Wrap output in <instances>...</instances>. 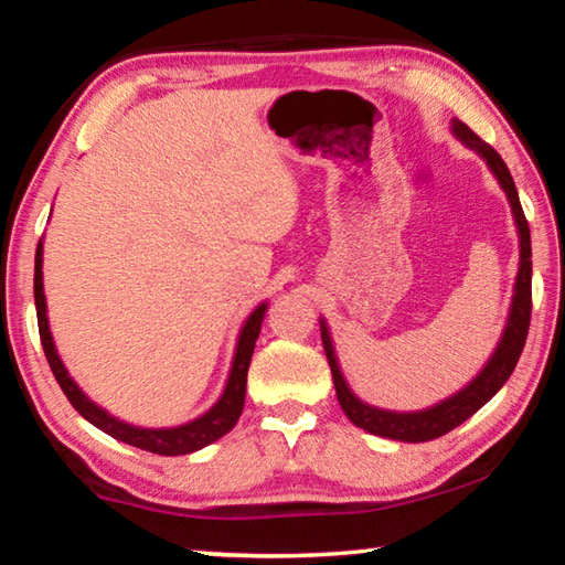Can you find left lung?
I'll return each mask as SVG.
<instances>
[{
  "label": "left lung",
  "instance_id": "1",
  "mask_svg": "<svg viewBox=\"0 0 565 565\" xmlns=\"http://www.w3.org/2000/svg\"><path fill=\"white\" fill-rule=\"evenodd\" d=\"M451 124H454L456 137L461 139L466 147H471L476 154H481L486 164H489V169L493 171V177L499 179L501 189L505 191V196H509L515 226H519V244H521L519 276H515V286H513L509 321H505L503 337L499 341V347H495L493 356L481 369V374H478L471 384L463 386L451 398H446V401H441V404L424 408V411L396 414V411L369 406V404H363L361 398H356V394L349 388L347 379H343V374H341L337 353H333V343H331L329 329H327V321L321 319L323 351H327L333 386H337V396H339L343 414L349 416L353 426L363 428V431H369L374 436H384V438H394V441H408V444L434 441V438L454 431L456 426H461L463 420L471 418L483 404H489V401L499 394V388L513 374L515 363H519L521 351L525 347V337H529V327H531V228L523 216L513 177H511L509 167H505V161L499 157V151L486 145V141L478 139L463 121L454 119Z\"/></svg>",
  "mask_w": 565,
  "mask_h": 565
}]
</instances>
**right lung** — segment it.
<instances>
[{
  "mask_svg": "<svg viewBox=\"0 0 565 565\" xmlns=\"http://www.w3.org/2000/svg\"><path fill=\"white\" fill-rule=\"evenodd\" d=\"M42 238L36 244V256H34V303H36V323H40V339H42V349L44 356L50 361V369L56 379V384L62 386L64 396L70 398V404L79 411V414L102 428L104 434H109L117 441H124L129 446H137L141 451L149 454H159V456H184V454H194L199 448H204L209 444H214L216 438H222L234 428V424L242 416L244 411V396H246V374H248V363H252V353L256 347V339H259L262 331V321L266 313V303H259L252 311V317L244 321L242 333H238L236 341V353H234V363L232 371H228L224 394L218 396L216 404L194 420H189L184 426H174V428H141V426H131L124 424V420L109 416L107 411L99 408L89 396L74 384V379L70 376V371L64 369V363L56 353V347L52 341V331H50V319H46V299H44V284H42Z\"/></svg>",
  "mask_w": 565,
  "mask_h": 565,
  "instance_id": "add662e5",
  "label": "right lung"
}]
</instances>
